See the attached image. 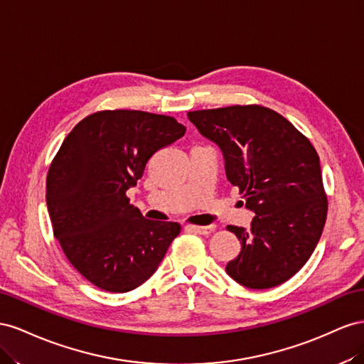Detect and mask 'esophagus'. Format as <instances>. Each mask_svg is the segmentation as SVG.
<instances>
[{"label":"esophagus","mask_w":364,"mask_h":364,"mask_svg":"<svg viewBox=\"0 0 364 364\" xmlns=\"http://www.w3.org/2000/svg\"><path fill=\"white\" fill-rule=\"evenodd\" d=\"M192 232L195 233H200V235H210L213 230H215V225L210 224V225H191L189 227Z\"/></svg>","instance_id":"34e87169"}]
</instances>
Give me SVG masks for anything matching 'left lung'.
Instances as JSON below:
<instances>
[{"label":"left lung","instance_id":"obj_1","mask_svg":"<svg viewBox=\"0 0 364 364\" xmlns=\"http://www.w3.org/2000/svg\"><path fill=\"white\" fill-rule=\"evenodd\" d=\"M188 117L220 146L227 180L256 215L248 230L227 225L241 241L227 274L252 289L287 282L313 255L326 221L314 146L293 123L261 105L189 111Z\"/></svg>","mask_w":364,"mask_h":364}]
</instances>
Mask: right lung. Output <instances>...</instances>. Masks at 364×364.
<instances>
[{
	"label": "right lung",
	"instance_id": "1",
	"mask_svg": "<svg viewBox=\"0 0 364 364\" xmlns=\"http://www.w3.org/2000/svg\"><path fill=\"white\" fill-rule=\"evenodd\" d=\"M173 117L136 109L99 111L65 137L47 175V207L70 264L92 285L127 293L155 273L178 223L151 221L129 204L159 149L184 136Z\"/></svg>",
	"mask_w": 364,
	"mask_h": 364
}]
</instances>
